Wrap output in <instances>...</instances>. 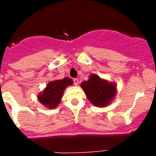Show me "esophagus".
<instances>
[{"mask_svg":"<svg viewBox=\"0 0 156 156\" xmlns=\"http://www.w3.org/2000/svg\"><path fill=\"white\" fill-rule=\"evenodd\" d=\"M73 83H74V85H75V86H77V85L79 84V80L77 79V78H74Z\"/></svg>","mask_w":156,"mask_h":156,"instance_id":"1","label":"esophagus"}]
</instances>
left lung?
I'll list each match as a JSON object with an SVG mask.
<instances>
[{
	"label": "left lung",
	"mask_w": 156,
	"mask_h": 156,
	"mask_svg": "<svg viewBox=\"0 0 156 156\" xmlns=\"http://www.w3.org/2000/svg\"><path fill=\"white\" fill-rule=\"evenodd\" d=\"M80 86L88 100L96 107H105L116 94L115 83L101 79L95 74H92L89 80L83 81Z\"/></svg>",
	"instance_id": "left-lung-1"
}]
</instances>
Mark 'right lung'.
<instances>
[{"label": "right lung", "mask_w": 156, "mask_h": 156, "mask_svg": "<svg viewBox=\"0 0 156 156\" xmlns=\"http://www.w3.org/2000/svg\"><path fill=\"white\" fill-rule=\"evenodd\" d=\"M73 84V80L64 78L51 81L48 83L44 91L38 95V100L43 105L48 108H55L60 102L63 95V91L66 87Z\"/></svg>", "instance_id": "add662e5"}]
</instances>
